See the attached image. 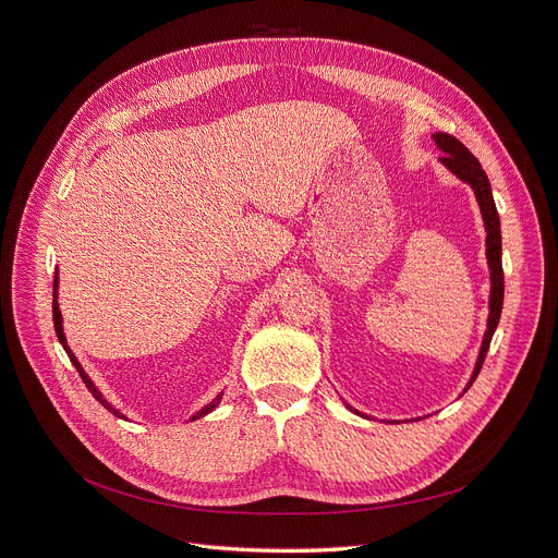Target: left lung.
Wrapping results in <instances>:
<instances>
[{
  "label": "left lung",
  "mask_w": 558,
  "mask_h": 558,
  "mask_svg": "<svg viewBox=\"0 0 558 558\" xmlns=\"http://www.w3.org/2000/svg\"><path fill=\"white\" fill-rule=\"evenodd\" d=\"M434 143L436 147L442 151L440 156V163L457 174L461 181L470 183V189L474 191L476 202H480L482 208V218H484V227H486V258H488V268H490V302H488V329L484 333L482 340V350L480 356H476L474 369H472V377L465 386V390L474 384L476 375H480V369L484 365L486 352L490 348V340L493 333L497 329L499 323V315H501V304H504V272H501V229H499V216H497V208H495V199H493V191H490V181L482 168V163L476 161V158L470 154V149L457 141L454 136L449 134H434ZM350 411L359 413L356 409H352L350 404H344ZM363 415V413H359ZM367 417V415H363Z\"/></svg>",
  "instance_id": "8db88e82"
}]
</instances>
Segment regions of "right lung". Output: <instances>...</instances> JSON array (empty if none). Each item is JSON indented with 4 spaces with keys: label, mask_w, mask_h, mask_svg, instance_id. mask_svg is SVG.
<instances>
[{
    "label": "right lung",
    "mask_w": 558,
    "mask_h": 558,
    "mask_svg": "<svg viewBox=\"0 0 558 558\" xmlns=\"http://www.w3.org/2000/svg\"><path fill=\"white\" fill-rule=\"evenodd\" d=\"M59 272H57V277H54V329H57V336H59V340H61V344H63V350H65V354L70 356V361H72V365L76 367V373H78V377H82V381L86 384V388L93 392V397H95V400L104 407V409H109L113 415H118V417H124L113 404H109V402H106V397L97 390V386L90 381V377L86 375V369L82 367V363H78L76 361V356L72 354V350L68 348V340H65V333H63V317H61V308H59ZM220 400H222V392L216 397V400L214 402H210V404H206L204 409H199L191 420H197V417H204L206 413H210V411H214L218 404H220Z\"/></svg>",
    "instance_id": "1"
}]
</instances>
